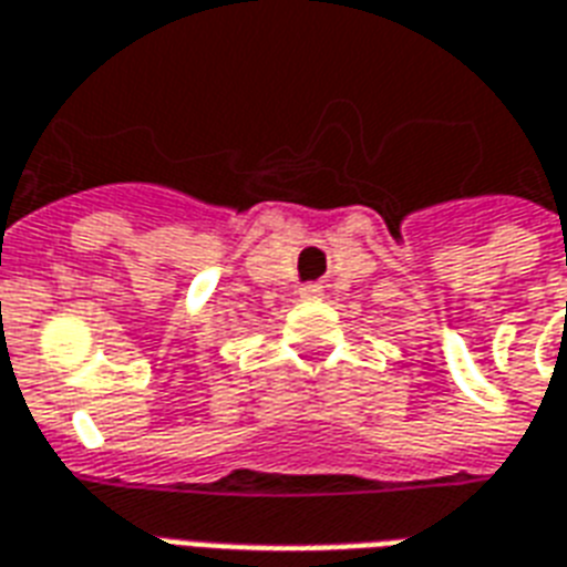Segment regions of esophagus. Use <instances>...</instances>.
Wrapping results in <instances>:
<instances>
[{"instance_id": "34e87169", "label": "esophagus", "mask_w": 567, "mask_h": 567, "mask_svg": "<svg viewBox=\"0 0 567 567\" xmlns=\"http://www.w3.org/2000/svg\"><path fill=\"white\" fill-rule=\"evenodd\" d=\"M298 296L307 298V301H313V298H322L324 296V289L319 287V284H307V287L298 289Z\"/></svg>"}]
</instances>
